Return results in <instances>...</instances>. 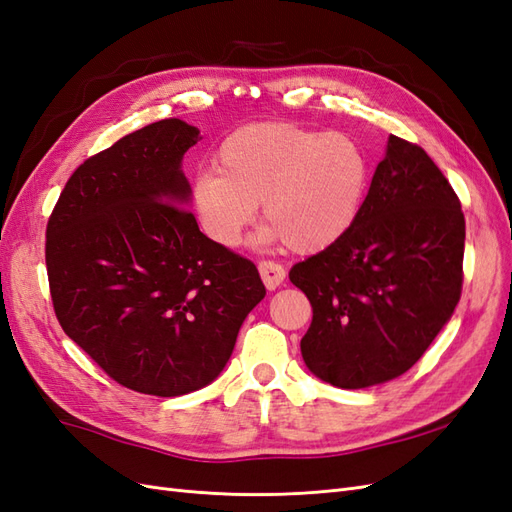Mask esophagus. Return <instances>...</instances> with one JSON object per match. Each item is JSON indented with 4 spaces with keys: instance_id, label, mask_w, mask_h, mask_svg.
<instances>
[{
    "instance_id": "1",
    "label": "esophagus",
    "mask_w": 512,
    "mask_h": 512,
    "mask_svg": "<svg viewBox=\"0 0 512 512\" xmlns=\"http://www.w3.org/2000/svg\"><path fill=\"white\" fill-rule=\"evenodd\" d=\"M258 271H260V278H263V282H265L269 291H276L286 278L284 267L278 265V263H271V260H260Z\"/></svg>"
}]
</instances>
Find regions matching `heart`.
Instances as JSON below:
<instances>
[{"label": "heart", "mask_w": 512, "mask_h": 512, "mask_svg": "<svg viewBox=\"0 0 512 512\" xmlns=\"http://www.w3.org/2000/svg\"><path fill=\"white\" fill-rule=\"evenodd\" d=\"M219 171L193 182L191 206L199 228L219 247H236L256 219L269 221L260 243L286 241L315 254L352 230L369 189V158L354 136L299 123H249L217 152Z\"/></svg>", "instance_id": "obj_1"}]
</instances>
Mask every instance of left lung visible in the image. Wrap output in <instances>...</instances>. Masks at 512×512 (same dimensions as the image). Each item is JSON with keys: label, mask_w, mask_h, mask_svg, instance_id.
Wrapping results in <instances>:
<instances>
[{"label": "left lung", "mask_w": 512, "mask_h": 512, "mask_svg": "<svg viewBox=\"0 0 512 512\" xmlns=\"http://www.w3.org/2000/svg\"><path fill=\"white\" fill-rule=\"evenodd\" d=\"M463 254L452 184L419 145L391 134L352 230L289 273L313 306L299 343L306 367L339 389L402 376L450 321Z\"/></svg>", "instance_id": "1"}]
</instances>
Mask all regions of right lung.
Masks as SVG:
<instances>
[{
  "mask_svg": "<svg viewBox=\"0 0 512 512\" xmlns=\"http://www.w3.org/2000/svg\"><path fill=\"white\" fill-rule=\"evenodd\" d=\"M202 136L162 119L73 171L47 221L56 317L108 376L176 397L213 382L265 297L258 269L199 232L182 158Z\"/></svg>",
  "mask_w": 512,
  "mask_h": 512,
  "instance_id": "add662e5",
  "label": "right lung"
}]
</instances>
